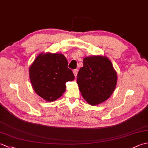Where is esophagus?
Instances as JSON below:
<instances>
[{"mask_svg":"<svg viewBox=\"0 0 148 148\" xmlns=\"http://www.w3.org/2000/svg\"><path fill=\"white\" fill-rule=\"evenodd\" d=\"M77 72H78V70L77 69H74V70L73 71V73H74V76H76V75H77Z\"/></svg>","mask_w":148,"mask_h":148,"instance_id":"34e87169","label":"esophagus"}]
</instances>
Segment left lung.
Segmentation results:
<instances>
[{
    "instance_id": "1",
    "label": "left lung",
    "mask_w": 148,
    "mask_h": 148,
    "mask_svg": "<svg viewBox=\"0 0 148 148\" xmlns=\"http://www.w3.org/2000/svg\"><path fill=\"white\" fill-rule=\"evenodd\" d=\"M77 83L84 99L96 106L108 100L114 92L117 74L106 56H86L78 72Z\"/></svg>"
}]
</instances>
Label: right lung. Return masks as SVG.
<instances>
[{
	"label": "right lung",
	"instance_id": "right-lung-1",
	"mask_svg": "<svg viewBox=\"0 0 148 148\" xmlns=\"http://www.w3.org/2000/svg\"><path fill=\"white\" fill-rule=\"evenodd\" d=\"M68 62L60 53H40L29 67L33 89L48 102L55 101L65 92L67 81L74 79Z\"/></svg>",
	"mask_w": 148,
	"mask_h": 148
}]
</instances>
